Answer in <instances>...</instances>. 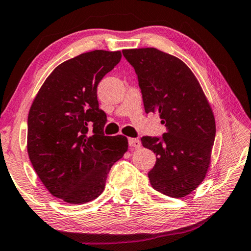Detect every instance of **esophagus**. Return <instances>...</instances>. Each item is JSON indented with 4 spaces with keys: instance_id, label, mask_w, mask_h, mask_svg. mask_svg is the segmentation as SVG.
Here are the masks:
<instances>
[{
    "instance_id": "1",
    "label": "esophagus",
    "mask_w": 251,
    "mask_h": 251,
    "mask_svg": "<svg viewBox=\"0 0 251 251\" xmlns=\"http://www.w3.org/2000/svg\"><path fill=\"white\" fill-rule=\"evenodd\" d=\"M128 144L130 148H141V141L139 139H133V137H129L128 139Z\"/></svg>"
}]
</instances>
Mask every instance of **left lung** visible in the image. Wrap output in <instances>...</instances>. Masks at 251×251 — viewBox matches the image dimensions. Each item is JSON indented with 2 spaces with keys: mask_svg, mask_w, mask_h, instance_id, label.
<instances>
[{
  "mask_svg": "<svg viewBox=\"0 0 251 251\" xmlns=\"http://www.w3.org/2000/svg\"><path fill=\"white\" fill-rule=\"evenodd\" d=\"M137 75L147 114H159L167 132L143 136L156 153L148 173L154 190L172 198L191 193L206 177L216 125L209 102L195 74L182 60L154 48L123 50Z\"/></svg>",
  "mask_w": 251,
  "mask_h": 251,
  "instance_id": "1",
  "label": "left lung"
}]
</instances>
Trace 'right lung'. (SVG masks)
<instances>
[{
  "label": "right lung",
  "mask_w": 251,
  "mask_h": 251,
  "mask_svg": "<svg viewBox=\"0 0 251 251\" xmlns=\"http://www.w3.org/2000/svg\"><path fill=\"white\" fill-rule=\"evenodd\" d=\"M121 59V51L95 50L60 63L30 107L28 156L49 192L65 202L100 196L111 166L128 149L127 137L103 134L107 116L97 95L99 83Z\"/></svg>",
  "instance_id": "1"
}]
</instances>
